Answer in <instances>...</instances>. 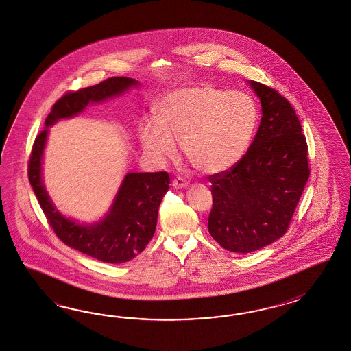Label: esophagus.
I'll use <instances>...</instances> for the list:
<instances>
[{
	"label": "esophagus",
	"instance_id": "1",
	"mask_svg": "<svg viewBox=\"0 0 351 351\" xmlns=\"http://www.w3.org/2000/svg\"><path fill=\"white\" fill-rule=\"evenodd\" d=\"M186 185H188V181L185 180V179H182L180 176H178L176 179H173V180H172V186H173V188L182 189V188H185Z\"/></svg>",
	"mask_w": 351,
	"mask_h": 351
}]
</instances>
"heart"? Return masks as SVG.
Here are the masks:
<instances>
[{
    "mask_svg": "<svg viewBox=\"0 0 351 351\" xmlns=\"http://www.w3.org/2000/svg\"><path fill=\"white\" fill-rule=\"evenodd\" d=\"M156 118L140 123L143 147L156 160L176 156V143L197 170L217 173L245 154L257 123V109L242 91L193 85L162 96Z\"/></svg>",
    "mask_w": 351,
    "mask_h": 351,
    "instance_id": "1",
    "label": "heart"
}]
</instances>
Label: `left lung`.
<instances>
[{
  "label": "left lung",
  "mask_w": 351,
  "mask_h": 351,
  "mask_svg": "<svg viewBox=\"0 0 351 351\" xmlns=\"http://www.w3.org/2000/svg\"><path fill=\"white\" fill-rule=\"evenodd\" d=\"M250 85L263 106L255 140L229 170L208 176V232L238 254L257 251L286 234L310 175L308 144L293 106L269 86Z\"/></svg>",
  "instance_id": "left-lung-1"
}]
</instances>
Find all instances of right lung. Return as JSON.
Wrapping results in <instances>:
<instances>
[{
    "mask_svg": "<svg viewBox=\"0 0 351 351\" xmlns=\"http://www.w3.org/2000/svg\"><path fill=\"white\" fill-rule=\"evenodd\" d=\"M138 84L128 77H112L97 85L65 93L51 108L45 121L46 128L34 138L28 162L29 182L53 233L65 245L110 264L130 261L148 245L156 232L162 198L169 191V173L166 171L128 173L106 219L94 225H80L55 210L43 188L41 160L49 126L58 119L78 114L88 103L119 95Z\"/></svg>",
    "mask_w": 351,
    "mask_h": 351,
    "instance_id": "add662e5",
    "label": "right lung"
}]
</instances>
